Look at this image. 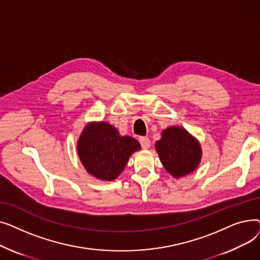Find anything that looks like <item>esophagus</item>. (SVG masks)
I'll return each instance as SVG.
<instances>
[{"instance_id": "1", "label": "esophagus", "mask_w": 260, "mask_h": 260, "mask_svg": "<svg viewBox=\"0 0 260 260\" xmlns=\"http://www.w3.org/2000/svg\"><path fill=\"white\" fill-rule=\"evenodd\" d=\"M139 142H140L142 148H148L149 146H151V140H149V138H147V137H140Z\"/></svg>"}]
</instances>
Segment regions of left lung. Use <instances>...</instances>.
I'll return each mask as SVG.
<instances>
[{
    "label": "left lung",
    "mask_w": 260,
    "mask_h": 260,
    "mask_svg": "<svg viewBox=\"0 0 260 260\" xmlns=\"http://www.w3.org/2000/svg\"><path fill=\"white\" fill-rule=\"evenodd\" d=\"M156 149L166 170L174 177L193 172L200 162L201 149L198 142L185 129L169 127L162 132Z\"/></svg>",
    "instance_id": "obj_1"
}]
</instances>
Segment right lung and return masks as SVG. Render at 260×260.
<instances>
[{"mask_svg":"<svg viewBox=\"0 0 260 260\" xmlns=\"http://www.w3.org/2000/svg\"><path fill=\"white\" fill-rule=\"evenodd\" d=\"M140 144L128 136H121L105 122L88 124L78 141V154L86 171L98 179L111 181L125 168L129 156Z\"/></svg>","mask_w":260,"mask_h":260,"instance_id":"1","label":"right lung"}]
</instances>
